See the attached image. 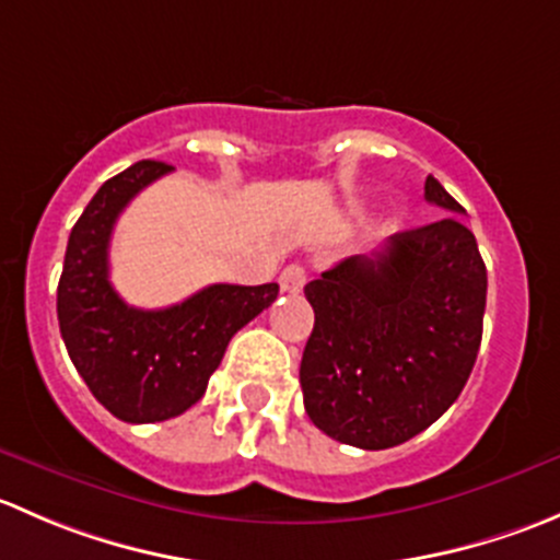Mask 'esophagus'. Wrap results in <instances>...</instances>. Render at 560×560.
I'll return each instance as SVG.
<instances>
[{"label":"esophagus","mask_w":560,"mask_h":560,"mask_svg":"<svg viewBox=\"0 0 560 560\" xmlns=\"http://www.w3.org/2000/svg\"><path fill=\"white\" fill-rule=\"evenodd\" d=\"M279 284H281V290L290 292V295H295V292H301L303 287H306V270H303L301 265H287L279 276Z\"/></svg>","instance_id":"1"}]
</instances>
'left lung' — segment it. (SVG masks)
I'll list each match as a JSON object with an SVG mask.
<instances>
[{
  "instance_id": "8db88e82",
  "label": "left lung",
  "mask_w": 560,
  "mask_h": 560,
  "mask_svg": "<svg viewBox=\"0 0 560 560\" xmlns=\"http://www.w3.org/2000/svg\"><path fill=\"white\" fill-rule=\"evenodd\" d=\"M425 200L463 213L433 175ZM488 270L460 217L389 235L371 257L308 281L306 415L330 439L387 450L425 431L466 387L482 341Z\"/></svg>"
}]
</instances>
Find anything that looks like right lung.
<instances>
[{
	"label": "right lung",
	"mask_w": 560,
	"mask_h": 560,
	"mask_svg": "<svg viewBox=\"0 0 560 560\" xmlns=\"http://www.w3.org/2000/svg\"><path fill=\"white\" fill-rule=\"evenodd\" d=\"M173 167L135 162L100 186L67 241L56 314L72 365L124 422L184 415L206 393L230 338L270 306L279 284H211L171 308L127 306L107 276L113 224L140 189Z\"/></svg>",
	"instance_id": "add662e5"
}]
</instances>
